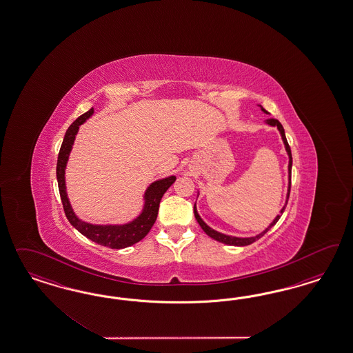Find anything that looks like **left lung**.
Returning a JSON list of instances; mask_svg holds the SVG:
<instances>
[{
	"label": "left lung",
	"mask_w": 353,
	"mask_h": 353,
	"mask_svg": "<svg viewBox=\"0 0 353 353\" xmlns=\"http://www.w3.org/2000/svg\"><path fill=\"white\" fill-rule=\"evenodd\" d=\"M261 110L268 114V111H265L263 107H261ZM267 124L272 125V127H277L278 130H279V133H281L282 141H283V143H285V148H286V151H288V155H289V189H288V198H286V204H285V207L281 210V214H283V211H285V208H286V205H288V201H289L290 189H291V167H292V157H291V149H290L289 143H288V139H286V136H285V129H283V127H282V124L278 121L277 119H267ZM194 214H195V219H196L198 224L201 225V228L203 229L204 233H205V234L210 235L211 238H214V239L219 241V242H221V243H225V245H230V246H248V245L254 243L255 241L260 239L263 235L265 234V233H267L268 230H269L272 226H274V225L277 224V221L279 220V217H281V214H277V217L273 220V223L269 225L267 229H265L264 232H261L260 234L255 235V236H248V238H238V236H232V235H226L223 234V233H219V232L214 230L212 228H210V226L205 224L203 220L201 219V216H199V214H198V211H196V207H195V205H194Z\"/></svg>",
	"instance_id": "obj_1"
}]
</instances>
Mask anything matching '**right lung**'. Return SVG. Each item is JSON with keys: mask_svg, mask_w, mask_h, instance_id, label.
<instances>
[{"mask_svg": "<svg viewBox=\"0 0 353 353\" xmlns=\"http://www.w3.org/2000/svg\"><path fill=\"white\" fill-rule=\"evenodd\" d=\"M93 112H94V110L90 108L89 111H86L85 114H83L81 117L76 119L64 134L63 142H62V146L59 150L58 161H57V180H58L59 194H61V199L63 204L65 217L81 234L85 235L86 238H89L90 241L96 242L101 246L117 248V250L125 248V247L137 243L149 233L150 229L152 228V225L157 220L161 196L164 195V192L168 190V188L171 186L172 183L176 181V177L170 176L167 179L152 182L145 192V204H143L142 212L139 217H136L128 224L93 225L80 220L74 212L70 201L67 198L64 171H65V165L68 161L70 152L72 150V145H74L79 127L85 121L86 119L90 118L93 115Z\"/></svg>", "mask_w": 353, "mask_h": 353, "instance_id": "obj_1", "label": "right lung"}]
</instances>
